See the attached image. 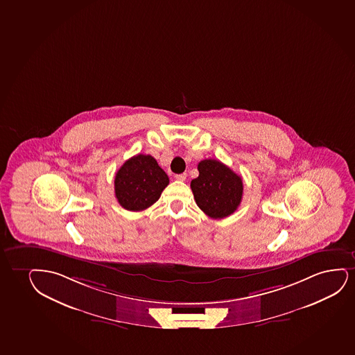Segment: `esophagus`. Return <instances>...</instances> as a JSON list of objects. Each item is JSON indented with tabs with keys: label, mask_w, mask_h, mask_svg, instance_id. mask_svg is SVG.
<instances>
[{
	"label": "esophagus",
	"mask_w": 355,
	"mask_h": 355,
	"mask_svg": "<svg viewBox=\"0 0 355 355\" xmlns=\"http://www.w3.org/2000/svg\"><path fill=\"white\" fill-rule=\"evenodd\" d=\"M187 178V174L186 173H182V174H176L175 179L179 180V181H184Z\"/></svg>",
	"instance_id": "1"
}]
</instances>
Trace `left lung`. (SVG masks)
<instances>
[{"label":"left lung","mask_w":355,"mask_h":355,"mask_svg":"<svg viewBox=\"0 0 355 355\" xmlns=\"http://www.w3.org/2000/svg\"><path fill=\"white\" fill-rule=\"evenodd\" d=\"M199 176L191 181L198 207L209 217L220 220L232 215L243 199L241 178L217 159H202Z\"/></svg>","instance_id":"obj_1"}]
</instances>
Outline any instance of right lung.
I'll list each match as a JSON object with an SVG mask.
<instances>
[{
    "instance_id": "right-lung-1",
    "label": "right lung",
    "mask_w": 355,
    "mask_h": 355,
    "mask_svg": "<svg viewBox=\"0 0 355 355\" xmlns=\"http://www.w3.org/2000/svg\"><path fill=\"white\" fill-rule=\"evenodd\" d=\"M169 184L166 171L150 155H137L122 164L115 175V196L123 209L143 211L157 202Z\"/></svg>"
}]
</instances>
